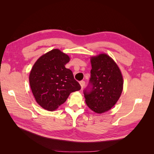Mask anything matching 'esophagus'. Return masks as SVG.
Listing matches in <instances>:
<instances>
[{"label":"esophagus","instance_id":"obj_1","mask_svg":"<svg viewBox=\"0 0 154 154\" xmlns=\"http://www.w3.org/2000/svg\"><path fill=\"white\" fill-rule=\"evenodd\" d=\"M80 85H81L82 88H83V87H84V86H85V82L84 81H81V82H80Z\"/></svg>","mask_w":154,"mask_h":154}]
</instances>
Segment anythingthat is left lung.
<instances>
[{"label": "left lung", "mask_w": 154, "mask_h": 154, "mask_svg": "<svg viewBox=\"0 0 154 154\" xmlns=\"http://www.w3.org/2000/svg\"><path fill=\"white\" fill-rule=\"evenodd\" d=\"M91 91L85 90L87 106L97 114L110 110L117 103L123 88V78L118 66L109 55L101 53L91 57Z\"/></svg>", "instance_id": "8db88e82"}]
</instances>
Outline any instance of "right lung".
<instances>
[{
    "mask_svg": "<svg viewBox=\"0 0 154 154\" xmlns=\"http://www.w3.org/2000/svg\"><path fill=\"white\" fill-rule=\"evenodd\" d=\"M69 56L58 49L45 53L36 60L29 74V84L36 103L45 110L54 111L81 86L72 72L65 66Z\"/></svg>",
    "mask_w": 154,
    "mask_h": 154,
    "instance_id": "add662e5",
    "label": "right lung"
}]
</instances>
